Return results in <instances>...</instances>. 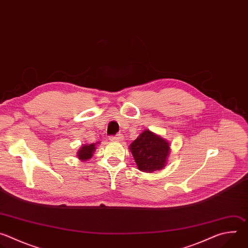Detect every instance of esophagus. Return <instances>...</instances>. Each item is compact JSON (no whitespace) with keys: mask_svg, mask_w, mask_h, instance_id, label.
<instances>
[{"mask_svg":"<svg viewBox=\"0 0 248 248\" xmlns=\"http://www.w3.org/2000/svg\"><path fill=\"white\" fill-rule=\"evenodd\" d=\"M124 139V135L123 134H117L115 136H111L110 140L111 141H121Z\"/></svg>","mask_w":248,"mask_h":248,"instance_id":"1","label":"esophagus"}]
</instances>
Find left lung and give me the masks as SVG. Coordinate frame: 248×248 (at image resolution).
Segmentation results:
<instances>
[{
	"mask_svg": "<svg viewBox=\"0 0 248 248\" xmlns=\"http://www.w3.org/2000/svg\"><path fill=\"white\" fill-rule=\"evenodd\" d=\"M138 170L153 172L164 169L170 153V142L161 135L145 129L129 145Z\"/></svg>",
	"mask_w": 248,
	"mask_h": 248,
	"instance_id": "8db88e82",
	"label": "left lung"
}]
</instances>
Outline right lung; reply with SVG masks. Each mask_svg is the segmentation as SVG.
Instances as JSON below:
<instances>
[{
  "label": "right lung",
  "instance_id": "add662e5",
  "mask_svg": "<svg viewBox=\"0 0 248 248\" xmlns=\"http://www.w3.org/2000/svg\"><path fill=\"white\" fill-rule=\"evenodd\" d=\"M97 144H100V143L97 142L92 144H82L77 153L78 158L83 163H85V161H88L90 158H92L93 153L96 150Z\"/></svg>",
  "mask_w": 248,
  "mask_h": 248
}]
</instances>
